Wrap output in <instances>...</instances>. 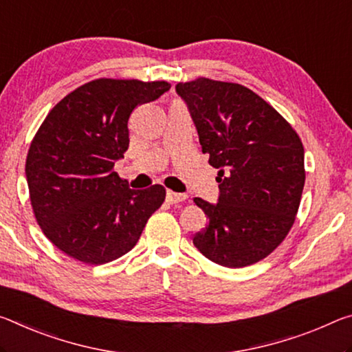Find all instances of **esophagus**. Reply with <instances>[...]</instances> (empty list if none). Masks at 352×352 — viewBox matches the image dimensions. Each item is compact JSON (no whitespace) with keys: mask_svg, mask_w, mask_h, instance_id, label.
Returning a JSON list of instances; mask_svg holds the SVG:
<instances>
[{"mask_svg":"<svg viewBox=\"0 0 352 352\" xmlns=\"http://www.w3.org/2000/svg\"><path fill=\"white\" fill-rule=\"evenodd\" d=\"M166 200L172 205L180 204V202H183V200H186V194H178V192H174V191H167Z\"/></svg>","mask_w":352,"mask_h":352,"instance_id":"34e87169","label":"esophagus"}]
</instances>
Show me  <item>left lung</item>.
<instances>
[{
  "mask_svg": "<svg viewBox=\"0 0 352 352\" xmlns=\"http://www.w3.org/2000/svg\"><path fill=\"white\" fill-rule=\"evenodd\" d=\"M202 152L219 169V202H194L208 224L192 238L199 252L244 267L280 246L296 219L305 183L304 146L294 128L246 86L196 78L178 82Z\"/></svg>",
  "mask_w": 352,
  "mask_h": 352,
  "instance_id": "left-lung-1",
  "label": "left lung"
}]
</instances>
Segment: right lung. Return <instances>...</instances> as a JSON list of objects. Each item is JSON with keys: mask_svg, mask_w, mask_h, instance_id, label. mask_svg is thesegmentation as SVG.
<instances>
[{"mask_svg": "<svg viewBox=\"0 0 352 352\" xmlns=\"http://www.w3.org/2000/svg\"><path fill=\"white\" fill-rule=\"evenodd\" d=\"M167 81L98 78L50 111L26 156L30 200L43 235L65 255L103 265L136 246L166 189L128 188L114 170L130 144L128 119Z\"/></svg>", "mask_w": 352, "mask_h": 352, "instance_id": "1", "label": "right lung"}]
</instances>
